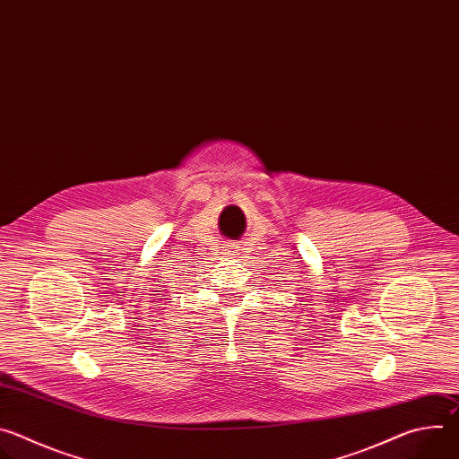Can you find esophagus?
Wrapping results in <instances>:
<instances>
[{
	"label": "esophagus",
	"instance_id": "obj_1",
	"mask_svg": "<svg viewBox=\"0 0 459 459\" xmlns=\"http://www.w3.org/2000/svg\"><path fill=\"white\" fill-rule=\"evenodd\" d=\"M234 248H236V247H232V245H230V247H229V252H236Z\"/></svg>",
	"mask_w": 459,
	"mask_h": 459
}]
</instances>
